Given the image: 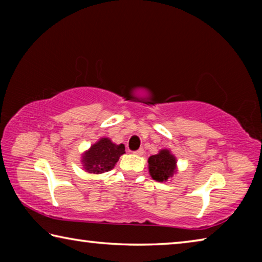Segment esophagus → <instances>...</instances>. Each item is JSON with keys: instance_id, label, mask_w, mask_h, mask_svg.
I'll return each instance as SVG.
<instances>
[{"instance_id": "34e87169", "label": "esophagus", "mask_w": 262, "mask_h": 262, "mask_svg": "<svg viewBox=\"0 0 262 262\" xmlns=\"http://www.w3.org/2000/svg\"><path fill=\"white\" fill-rule=\"evenodd\" d=\"M143 152H144V149L143 148H140L139 150H136V151H134V154H136V155H143Z\"/></svg>"}]
</instances>
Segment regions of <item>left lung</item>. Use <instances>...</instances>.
Segmentation results:
<instances>
[{
  "label": "left lung",
  "mask_w": 262,
  "mask_h": 262,
  "mask_svg": "<svg viewBox=\"0 0 262 262\" xmlns=\"http://www.w3.org/2000/svg\"><path fill=\"white\" fill-rule=\"evenodd\" d=\"M149 172L156 181L167 180L176 172V157L168 150H161L159 154L150 156L148 159Z\"/></svg>",
  "instance_id": "obj_1"
}]
</instances>
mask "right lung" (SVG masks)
I'll list each match as a JSON object with an SVG mask.
<instances>
[{
  "label": "right lung",
  "instance_id": "add662e5",
  "mask_svg": "<svg viewBox=\"0 0 262 262\" xmlns=\"http://www.w3.org/2000/svg\"><path fill=\"white\" fill-rule=\"evenodd\" d=\"M125 145L114 144L108 139H100L83 155V167L89 173H104L112 170L121 155Z\"/></svg>",
  "mask_w": 262,
  "mask_h": 262
}]
</instances>
